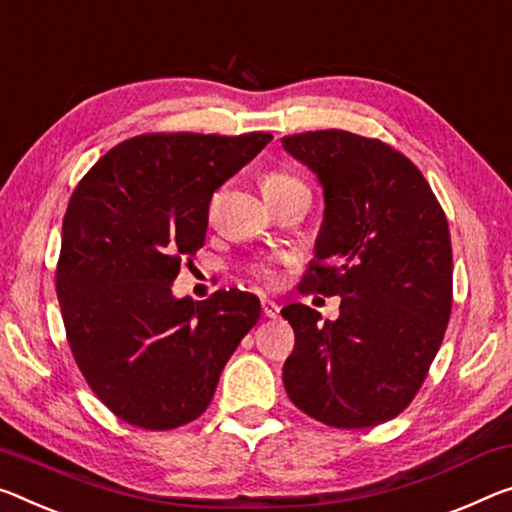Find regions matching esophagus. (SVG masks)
Instances as JSON below:
<instances>
[{
  "instance_id": "34e87169",
  "label": "esophagus",
  "mask_w": 512,
  "mask_h": 512,
  "mask_svg": "<svg viewBox=\"0 0 512 512\" xmlns=\"http://www.w3.org/2000/svg\"><path fill=\"white\" fill-rule=\"evenodd\" d=\"M262 312H264L266 319H278L280 307H278V303H273V300L262 298Z\"/></svg>"
}]
</instances>
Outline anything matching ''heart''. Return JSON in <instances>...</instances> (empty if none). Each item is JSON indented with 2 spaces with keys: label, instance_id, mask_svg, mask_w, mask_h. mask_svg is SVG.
I'll use <instances>...</instances> for the list:
<instances>
[{
  "label": "heart",
  "instance_id": "b5f03b06",
  "mask_svg": "<svg viewBox=\"0 0 512 512\" xmlns=\"http://www.w3.org/2000/svg\"><path fill=\"white\" fill-rule=\"evenodd\" d=\"M298 186H305V184L291 173H282V170H273V173L266 175V180H264L266 198L278 196V193H287L291 189H298ZM248 275L253 278L255 285H262V287H271V285H275V280H278V273H275L271 262L250 264Z\"/></svg>",
  "mask_w": 512,
  "mask_h": 512
}]
</instances>
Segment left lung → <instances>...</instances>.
Segmentation results:
<instances>
[{
	"label": "left lung",
	"instance_id": "left-lung-1",
	"mask_svg": "<svg viewBox=\"0 0 512 512\" xmlns=\"http://www.w3.org/2000/svg\"><path fill=\"white\" fill-rule=\"evenodd\" d=\"M323 189L314 259L298 289L339 296L337 321L303 303L282 369L289 399L332 428H369L408 408L451 316L449 223L421 170L399 150L344 129L282 139Z\"/></svg>",
	"mask_w": 512,
	"mask_h": 512
}]
</instances>
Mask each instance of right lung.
Returning a JSON list of instances; mask_svg holds the SVG:
<instances>
[{
  "label": "right lung",
  "mask_w": 512,
  "mask_h": 512,
  "mask_svg": "<svg viewBox=\"0 0 512 512\" xmlns=\"http://www.w3.org/2000/svg\"><path fill=\"white\" fill-rule=\"evenodd\" d=\"M273 136L143 134L77 184L56 266L63 326L97 399L145 431L200 417L262 312L246 291L173 296L184 257L205 243L209 200Z\"/></svg>",
  "instance_id": "1"
}]
</instances>
